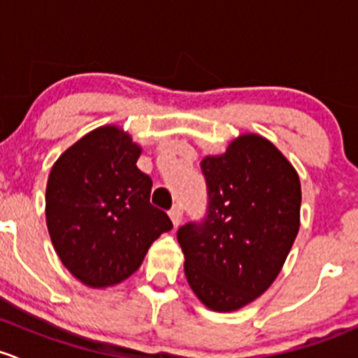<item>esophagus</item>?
<instances>
[{
  "instance_id": "34e87169",
  "label": "esophagus",
  "mask_w": 358,
  "mask_h": 358,
  "mask_svg": "<svg viewBox=\"0 0 358 358\" xmlns=\"http://www.w3.org/2000/svg\"><path fill=\"white\" fill-rule=\"evenodd\" d=\"M169 215H171V220L174 222V226H179V222L182 220V206L174 205L171 208V212H169Z\"/></svg>"
}]
</instances>
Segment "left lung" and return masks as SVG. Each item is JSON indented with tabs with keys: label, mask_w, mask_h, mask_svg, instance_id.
I'll list each match as a JSON object with an SVG mask.
<instances>
[{
	"label": "left lung",
	"mask_w": 358,
	"mask_h": 358,
	"mask_svg": "<svg viewBox=\"0 0 358 358\" xmlns=\"http://www.w3.org/2000/svg\"><path fill=\"white\" fill-rule=\"evenodd\" d=\"M206 215L179 227L184 274L208 308L231 312L274 282L300 227L296 171L262 136H239L205 157Z\"/></svg>",
	"instance_id": "1"
}]
</instances>
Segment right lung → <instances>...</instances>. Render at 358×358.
Listing matches in <instances>:
<instances>
[{
    "mask_svg": "<svg viewBox=\"0 0 358 358\" xmlns=\"http://www.w3.org/2000/svg\"><path fill=\"white\" fill-rule=\"evenodd\" d=\"M141 148L115 125L90 132L62 155L46 186V224L62 264L86 286L134 274L152 243L172 229L150 203L152 178L136 165Z\"/></svg>",
    "mask_w": 358,
    "mask_h": 358,
    "instance_id": "right-lung-1",
    "label": "right lung"
}]
</instances>
